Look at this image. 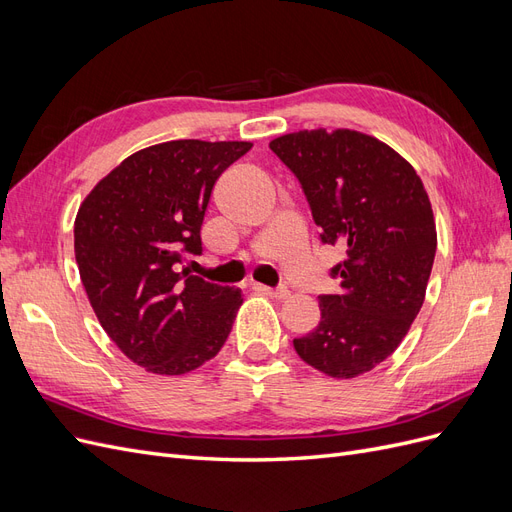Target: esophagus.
<instances>
[{
  "label": "esophagus",
  "instance_id": "obj_1",
  "mask_svg": "<svg viewBox=\"0 0 512 512\" xmlns=\"http://www.w3.org/2000/svg\"><path fill=\"white\" fill-rule=\"evenodd\" d=\"M258 292H262V294H267V297H271V299H288L290 297V290L288 288H269V286H262V284H256L254 286Z\"/></svg>",
  "mask_w": 512,
  "mask_h": 512
}]
</instances>
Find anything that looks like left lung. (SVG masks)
<instances>
[{
	"instance_id": "8db88e82",
	"label": "left lung",
	"mask_w": 512,
	"mask_h": 512,
	"mask_svg": "<svg viewBox=\"0 0 512 512\" xmlns=\"http://www.w3.org/2000/svg\"><path fill=\"white\" fill-rule=\"evenodd\" d=\"M269 147L301 181L320 239L346 252L331 271L339 292L318 297V327L294 350L331 378L367 374L425 301L438 245L425 185L395 149L348 128L299 130Z\"/></svg>"
}]
</instances>
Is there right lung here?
<instances>
[{
    "instance_id": "obj_1",
    "label": "right lung",
    "mask_w": 512,
    "mask_h": 512,
    "mask_svg": "<svg viewBox=\"0 0 512 512\" xmlns=\"http://www.w3.org/2000/svg\"><path fill=\"white\" fill-rule=\"evenodd\" d=\"M247 141H168L132 153L96 183L74 220V256L106 335L151 374L181 376L218 354L243 303L239 288L181 269L203 254L215 181Z\"/></svg>"
}]
</instances>
